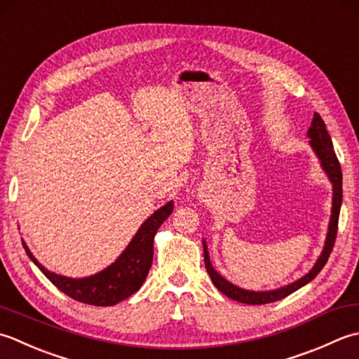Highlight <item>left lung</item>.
<instances>
[{
	"label": "left lung",
	"instance_id": "1",
	"mask_svg": "<svg viewBox=\"0 0 359 359\" xmlns=\"http://www.w3.org/2000/svg\"><path fill=\"white\" fill-rule=\"evenodd\" d=\"M306 136L310 137V147L313 149L314 155H316V158L319 159L320 167H323V170L325 172L327 178L332 182V187H333L332 215H330V222H328V231H327L323 252H320L316 263H314L310 271L305 276H302L301 279H297L288 285H283V287L276 288V290L252 291V290H245V288L237 287V285H233L228 279H224V277L218 273L214 266H212L206 240H203L204 265H206V269L210 276L212 283H214L215 287L223 292V294L233 299V301L241 302V304H248V305H265V304L280 301V299L290 296L291 292H294L299 288L305 287L306 283H310L314 277L320 273V269L325 266L328 257H330L332 250L334 246L336 232H338L339 210H341V204H342V172H341L339 161H338V158H336V153L333 149L332 137H330V135H328V131L325 128V122L323 121V118H320L318 113H314V116H313L311 126H310L309 131H306Z\"/></svg>",
	"mask_w": 359,
	"mask_h": 359
}]
</instances>
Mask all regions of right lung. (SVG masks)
Here are the masks:
<instances>
[{
    "label": "right lung",
    "mask_w": 359,
    "mask_h": 359,
    "mask_svg": "<svg viewBox=\"0 0 359 359\" xmlns=\"http://www.w3.org/2000/svg\"><path fill=\"white\" fill-rule=\"evenodd\" d=\"M172 210L173 201H169L163 208L153 212L147 220L141 224V228L137 229L119 257L105 269L88 277H77V279H74V277H67L49 271L29 251L26 241H23V248L26 250L27 257L65 294H68L74 301L88 305L111 306L130 297L131 294H135L142 287L153 262V241H155V236L159 226L167 220Z\"/></svg>",
    "instance_id": "add662e5"
}]
</instances>
